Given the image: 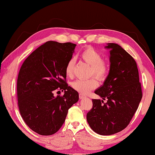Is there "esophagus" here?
Returning a JSON list of instances; mask_svg holds the SVG:
<instances>
[{
	"label": "esophagus",
	"instance_id": "34e87169",
	"mask_svg": "<svg viewBox=\"0 0 155 155\" xmlns=\"http://www.w3.org/2000/svg\"><path fill=\"white\" fill-rule=\"evenodd\" d=\"M85 95H83V94H79V98L80 99H83V98H85Z\"/></svg>",
	"mask_w": 155,
	"mask_h": 155
}]
</instances>
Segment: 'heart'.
I'll return each instance as SVG.
<instances>
[{
	"label": "heart",
	"mask_w": 155,
	"mask_h": 155,
	"mask_svg": "<svg viewBox=\"0 0 155 155\" xmlns=\"http://www.w3.org/2000/svg\"><path fill=\"white\" fill-rule=\"evenodd\" d=\"M81 57L86 63L91 65V74L95 75L99 79H103L108 73V66L103 60L101 54L93 48L87 47L81 53ZM75 65V59L70 58L65 65V74L68 77L73 75ZM72 87L82 94H87L98 86V82L94 77L89 79H77L72 83Z\"/></svg>",
	"instance_id": "heart-1"
}]
</instances>
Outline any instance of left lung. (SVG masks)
Masks as SVG:
<instances>
[{
    "instance_id": "8db88e82",
    "label": "left lung",
    "mask_w": 155,
    "mask_h": 155,
    "mask_svg": "<svg viewBox=\"0 0 155 155\" xmlns=\"http://www.w3.org/2000/svg\"><path fill=\"white\" fill-rule=\"evenodd\" d=\"M110 69L103 85L94 93L107 99H92L87 114L89 125L101 135L118 133L127 127L142 98L139 72L135 59L117 44L109 43Z\"/></svg>"
}]
</instances>
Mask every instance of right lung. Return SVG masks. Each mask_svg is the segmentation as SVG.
Here are the masks:
<instances>
[{"label":"right lung","instance_id":"1","mask_svg":"<svg viewBox=\"0 0 155 155\" xmlns=\"http://www.w3.org/2000/svg\"><path fill=\"white\" fill-rule=\"evenodd\" d=\"M71 42L49 41L38 47L20 68L17 81L18 104L25 122L41 135L57 133L78 93L66 83L65 65L76 47ZM64 91L54 97V91Z\"/></svg>","mask_w":155,"mask_h":155}]
</instances>
